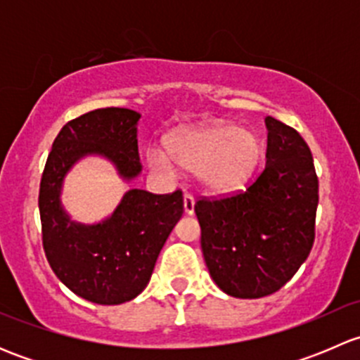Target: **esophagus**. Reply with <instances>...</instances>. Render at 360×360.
I'll use <instances>...</instances> for the list:
<instances>
[{
    "instance_id": "1",
    "label": "esophagus",
    "mask_w": 360,
    "mask_h": 360,
    "mask_svg": "<svg viewBox=\"0 0 360 360\" xmlns=\"http://www.w3.org/2000/svg\"><path fill=\"white\" fill-rule=\"evenodd\" d=\"M184 212H186L188 216H191V214L195 212V198L188 193L184 195Z\"/></svg>"
}]
</instances>
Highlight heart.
I'll return each mask as SVG.
<instances>
[{
    "instance_id": "heart-1",
    "label": "heart",
    "mask_w": 360,
    "mask_h": 360,
    "mask_svg": "<svg viewBox=\"0 0 360 360\" xmlns=\"http://www.w3.org/2000/svg\"><path fill=\"white\" fill-rule=\"evenodd\" d=\"M261 157L263 144L252 130L224 122L188 127L167 141V151L151 146L146 153L151 170L170 176L177 163L195 172L198 186L216 197L240 191L256 172Z\"/></svg>"
}]
</instances>
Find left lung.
<instances>
[{"instance_id":"8db88e82","label":"left lung","mask_w":360,"mask_h":360,"mask_svg":"<svg viewBox=\"0 0 360 360\" xmlns=\"http://www.w3.org/2000/svg\"><path fill=\"white\" fill-rule=\"evenodd\" d=\"M266 167L242 193L195 203L209 274L228 296L256 300L282 288L314 245L319 181L303 137L264 118Z\"/></svg>"}]
</instances>
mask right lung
Here are the masks:
<instances>
[{
	"label": "right lung",
	"mask_w": 360,
	"mask_h": 360,
	"mask_svg": "<svg viewBox=\"0 0 360 360\" xmlns=\"http://www.w3.org/2000/svg\"><path fill=\"white\" fill-rule=\"evenodd\" d=\"M141 112L103 108L71 120L52 144L41 184L43 249L60 282L86 301L120 304L146 289L163 244L184 210L179 190L153 195L130 188L115 210L97 223H82L63 205L66 176L79 160L101 157L123 183L141 176L137 148Z\"/></svg>",
	"instance_id": "1"
}]
</instances>
